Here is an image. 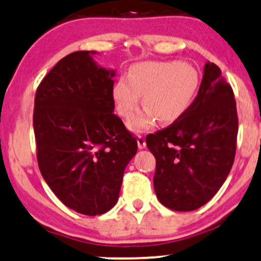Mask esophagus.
Here are the masks:
<instances>
[{
	"label": "esophagus",
	"mask_w": 261,
	"mask_h": 261,
	"mask_svg": "<svg viewBox=\"0 0 261 261\" xmlns=\"http://www.w3.org/2000/svg\"><path fill=\"white\" fill-rule=\"evenodd\" d=\"M137 143H138V148H139V149H145V146H146L145 138L139 136V137H138V139H137Z\"/></svg>",
	"instance_id": "obj_1"
}]
</instances>
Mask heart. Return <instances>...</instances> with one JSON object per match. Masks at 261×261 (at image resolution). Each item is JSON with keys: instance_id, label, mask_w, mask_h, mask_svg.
<instances>
[{"instance_id": "obj_1", "label": "heart", "mask_w": 261, "mask_h": 261, "mask_svg": "<svg viewBox=\"0 0 261 261\" xmlns=\"http://www.w3.org/2000/svg\"><path fill=\"white\" fill-rule=\"evenodd\" d=\"M199 87L198 72L191 64L177 61H148L138 63L128 76L113 85L112 97L122 117L133 115L140 103L146 107L128 121V128L143 133L154 127L156 118L162 123L176 121L192 105Z\"/></svg>"}]
</instances>
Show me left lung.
Returning a JSON list of instances; mask_svg holds the SVG:
<instances>
[{"label":"left lung","instance_id":"obj_1","mask_svg":"<svg viewBox=\"0 0 261 261\" xmlns=\"http://www.w3.org/2000/svg\"><path fill=\"white\" fill-rule=\"evenodd\" d=\"M237 133L231 85L215 63L206 62L188 110L170 127L146 137L156 159L154 188L160 203L176 211L206 204L231 171Z\"/></svg>","mask_w":261,"mask_h":261}]
</instances>
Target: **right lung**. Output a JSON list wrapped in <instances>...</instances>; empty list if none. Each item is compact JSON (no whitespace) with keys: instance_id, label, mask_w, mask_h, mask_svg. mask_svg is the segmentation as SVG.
<instances>
[{"instance_id":"1","label":"right lung","mask_w":261,"mask_h":261,"mask_svg":"<svg viewBox=\"0 0 261 261\" xmlns=\"http://www.w3.org/2000/svg\"><path fill=\"white\" fill-rule=\"evenodd\" d=\"M96 51L58 61L35 95L34 133L45 182L69 209L95 216L118 200L136 138L113 113L115 69L95 62Z\"/></svg>"}]
</instances>
